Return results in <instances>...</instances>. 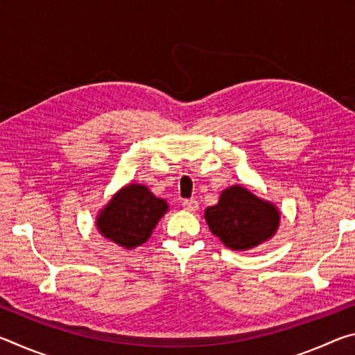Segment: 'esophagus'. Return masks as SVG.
<instances>
[{
    "instance_id": "esophagus-1",
    "label": "esophagus",
    "mask_w": 355,
    "mask_h": 355,
    "mask_svg": "<svg viewBox=\"0 0 355 355\" xmlns=\"http://www.w3.org/2000/svg\"><path fill=\"white\" fill-rule=\"evenodd\" d=\"M183 208L186 209V211L194 213V211H197V208H199V202H197L196 199H186V200H183Z\"/></svg>"
}]
</instances>
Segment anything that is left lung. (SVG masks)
I'll use <instances>...</instances> for the list:
<instances>
[{
    "instance_id": "8db88e82",
    "label": "left lung",
    "mask_w": 355,
    "mask_h": 355,
    "mask_svg": "<svg viewBox=\"0 0 355 355\" xmlns=\"http://www.w3.org/2000/svg\"><path fill=\"white\" fill-rule=\"evenodd\" d=\"M213 235L232 250H249L271 239L280 224V211L274 203L235 184L222 191L219 202L205 209Z\"/></svg>"
}]
</instances>
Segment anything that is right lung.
<instances>
[{
	"mask_svg": "<svg viewBox=\"0 0 355 355\" xmlns=\"http://www.w3.org/2000/svg\"><path fill=\"white\" fill-rule=\"evenodd\" d=\"M167 208V202L155 197L147 186L131 183L112 196L95 224L110 241L135 249L150 238Z\"/></svg>",
	"mask_w": 355,
	"mask_h": 355,
	"instance_id": "obj_1",
	"label": "right lung"
}]
</instances>
